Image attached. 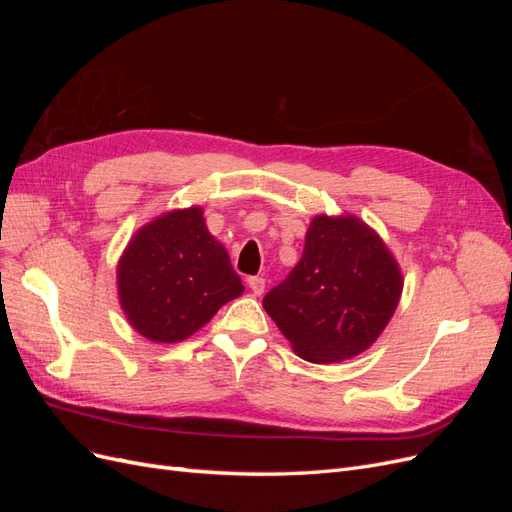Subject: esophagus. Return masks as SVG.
Segmentation results:
<instances>
[{"instance_id":"34e87169","label":"esophagus","mask_w":512,"mask_h":512,"mask_svg":"<svg viewBox=\"0 0 512 512\" xmlns=\"http://www.w3.org/2000/svg\"><path fill=\"white\" fill-rule=\"evenodd\" d=\"M247 286H250V290H252L254 294H262V292H265L267 282H265V277L252 275V277H247Z\"/></svg>"}]
</instances>
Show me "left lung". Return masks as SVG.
Instances as JSON below:
<instances>
[{
    "label": "left lung",
    "instance_id": "left-lung-1",
    "mask_svg": "<svg viewBox=\"0 0 512 512\" xmlns=\"http://www.w3.org/2000/svg\"><path fill=\"white\" fill-rule=\"evenodd\" d=\"M401 286L397 260L376 230L354 215H316L297 267L262 307L301 359L339 363L376 342Z\"/></svg>",
    "mask_w": 512,
    "mask_h": 512
}]
</instances>
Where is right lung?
<instances>
[{"label":"right lung","mask_w":512,"mask_h":512,"mask_svg":"<svg viewBox=\"0 0 512 512\" xmlns=\"http://www.w3.org/2000/svg\"><path fill=\"white\" fill-rule=\"evenodd\" d=\"M123 314L158 344L188 339L243 294L224 245L205 226L203 209L168 211L145 224L117 265Z\"/></svg>","instance_id":"add662e5"}]
</instances>
